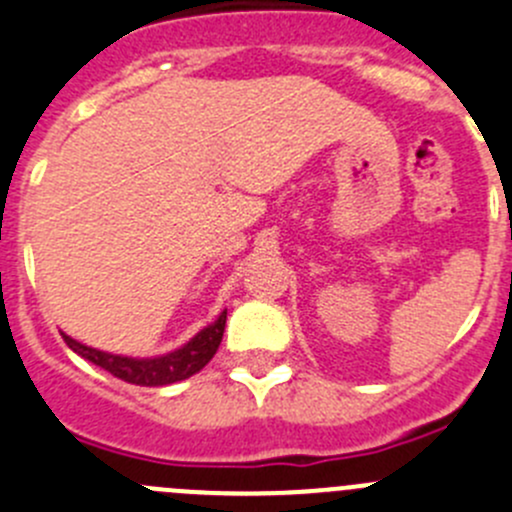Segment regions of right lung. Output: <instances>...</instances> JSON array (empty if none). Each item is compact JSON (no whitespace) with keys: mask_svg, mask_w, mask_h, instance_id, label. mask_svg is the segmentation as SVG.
Instances as JSON below:
<instances>
[{"mask_svg":"<svg viewBox=\"0 0 512 512\" xmlns=\"http://www.w3.org/2000/svg\"><path fill=\"white\" fill-rule=\"evenodd\" d=\"M225 322L227 310H222L220 317L212 325L202 327L190 342H185L182 347L160 357L114 355V352H104L97 350V347L84 345V342L74 340V337L64 335V332L62 337L79 357L94 362L102 370L112 372L119 380L132 382V385H145V388H160V385H172V382L187 380V377L200 372L215 357L217 347L222 342V332H225Z\"/></svg>","mask_w":512,"mask_h":512,"instance_id":"1","label":"right lung"}]
</instances>
